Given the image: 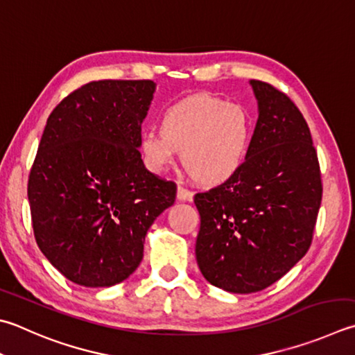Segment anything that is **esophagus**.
Masks as SVG:
<instances>
[{"label": "esophagus", "mask_w": 355, "mask_h": 355, "mask_svg": "<svg viewBox=\"0 0 355 355\" xmlns=\"http://www.w3.org/2000/svg\"><path fill=\"white\" fill-rule=\"evenodd\" d=\"M178 199L179 200H193V191L185 189V187L179 185L178 187Z\"/></svg>", "instance_id": "34e87169"}]
</instances>
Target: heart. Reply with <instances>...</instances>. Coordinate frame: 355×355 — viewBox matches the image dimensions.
Instances as JSON below:
<instances>
[{
    "mask_svg": "<svg viewBox=\"0 0 355 355\" xmlns=\"http://www.w3.org/2000/svg\"><path fill=\"white\" fill-rule=\"evenodd\" d=\"M159 135L146 132L139 142L144 165L162 175L175 164L178 151L190 175L205 185H219L236 176L249 157L252 120L236 103L207 94L187 97L159 117Z\"/></svg>",
    "mask_w": 355,
    "mask_h": 355,
    "instance_id": "1",
    "label": "heart"
}]
</instances>
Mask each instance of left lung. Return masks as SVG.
<instances>
[{
    "instance_id": "left-lung-1",
    "label": "left lung",
    "mask_w": 355,
    "mask_h": 355,
    "mask_svg": "<svg viewBox=\"0 0 355 355\" xmlns=\"http://www.w3.org/2000/svg\"><path fill=\"white\" fill-rule=\"evenodd\" d=\"M258 122L236 176L195 195L200 215L198 266L233 293L263 291L309 250L323 185L311 131L297 105L252 80Z\"/></svg>"
}]
</instances>
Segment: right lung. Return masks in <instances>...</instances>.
Instances as JSON below:
<instances>
[{
    "mask_svg": "<svg viewBox=\"0 0 355 355\" xmlns=\"http://www.w3.org/2000/svg\"><path fill=\"white\" fill-rule=\"evenodd\" d=\"M151 80H98L72 91L44 126L29 173L33 235L72 283L108 287L137 269L150 225L176 184L140 157Z\"/></svg>",
    "mask_w": 355,
    "mask_h": 355,
    "instance_id": "1",
    "label": "right lung"
}]
</instances>
